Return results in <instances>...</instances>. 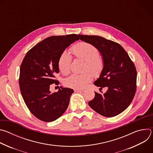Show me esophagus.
<instances>
[{"mask_svg":"<svg viewBox=\"0 0 153 153\" xmlns=\"http://www.w3.org/2000/svg\"><path fill=\"white\" fill-rule=\"evenodd\" d=\"M75 93H83L84 90H74Z\"/></svg>","mask_w":153,"mask_h":153,"instance_id":"1","label":"esophagus"}]
</instances>
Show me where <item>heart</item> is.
<instances>
[{"label": "heart", "mask_w": 153, "mask_h": 153, "mask_svg": "<svg viewBox=\"0 0 153 153\" xmlns=\"http://www.w3.org/2000/svg\"><path fill=\"white\" fill-rule=\"evenodd\" d=\"M71 51L77 58L85 61L84 71L86 72L80 74H73L64 80L63 83L69 88H83L92 80V74L94 77H97L101 74L103 68V62L99 57V50L89 43L79 42L72 47ZM71 61V56L68 52L64 51L61 54L57 65L59 70L62 74L66 75L69 73Z\"/></svg>", "instance_id": "heart-1"}]
</instances>
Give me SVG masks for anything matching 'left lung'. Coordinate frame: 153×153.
I'll return each mask as SVG.
<instances>
[{
    "instance_id": "1",
    "label": "left lung",
    "mask_w": 153,
    "mask_h": 153,
    "mask_svg": "<svg viewBox=\"0 0 153 153\" xmlns=\"http://www.w3.org/2000/svg\"><path fill=\"white\" fill-rule=\"evenodd\" d=\"M78 36L100 53L103 68L94 84L100 88L108 87L103 94L95 92L94 98L88 105L103 116H116L126 110L134 97L137 79L135 65L119 43L98 36Z\"/></svg>"
}]
</instances>
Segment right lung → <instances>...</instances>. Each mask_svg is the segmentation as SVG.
I'll return each mask as SVG.
<instances>
[{"instance_id": "1", "label": "right lung", "mask_w": 153, "mask_h": 153, "mask_svg": "<svg viewBox=\"0 0 153 153\" xmlns=\"http://www.w3.org/2000/svg\"><path fill=\"white\" fill-rule=\"evenodd\" d=\"M79 39L76 34L47 37L29 50L22 62L19 79L22 96L31 113L42 121L56 120L67 110L73 90L60 86L51 93L50 85L59 83L55 75L59 72L60 56Z\"/></svg>"}]
</instances>
